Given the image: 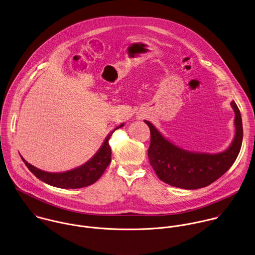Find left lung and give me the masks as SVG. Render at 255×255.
<instances>
[{
	"mask_svg": "<svg viewBox=\"0 0 255 255\" xmlns=\"http://www.w3.org/2000/svg\"><path fill=\"white\" fill-rule=\"evenodd\" d=\"M235 112V137L220 153L192 152L175 145L165 138L153 124L144 120L151 131L148 150L150 163L163 182L182 189L202 188L221 177L237 159L243 143V121L236 102H231Z\"/></svg>",
	"mask_w": 255,
	"mask_h": 255,
	"instance_id": "8db88e82",
	"label": "left lung"
}]
</instances>
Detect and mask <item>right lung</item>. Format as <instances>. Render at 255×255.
<instances>
[{
    "label": "right lung",
    "mask_w": 255,
    "mask_h": 255,
    "mask_svg": "<svg viewBox=\"0 0 255 255\" xmlns=\"http://www.w3.org/2000/svg\"><path fill=\"white\" fill-rule=\"evenodd\" d=\"M124 126V123H121L119 126L114 128L106 136L99 151L92 156L84 164L75 167L73 169L63 171V172H48L41 170L32 164L28 163L21 155V159L28 169L41 181L55 186L58 188L64 189H76L89 186L99 180L104 172L105 168L111 161V149L109 147L108 141L113 134V132Z\"/></svg>",
    "instance_id": "1"
}]
</instances>
